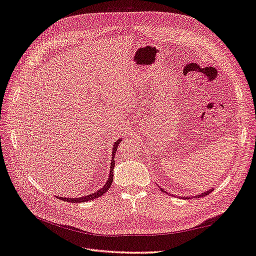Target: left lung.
I'll return each mask as SVG.
<instances>
[{
	"label": "left lung",
	"instance_id": "left-lung-1",
	"mask_svg": "<svg viewBox=\"0 0 256 256\" xmlns=\"http://www.w3.org/2000/svg\"><path fill=\"white\" fill-rule=\"evenodd\" d=\"M160 190H162V188H160ZM162 190V192H164V190ZM212 190H213V188H211L210 190H206V192H202V194H200V195H197L196 197H198V198H199V197H204V196H206V195H209V194H210V192H211ZM188 198H190V197H183V199H188Z\"/></svg>",
	"mask_w": 256,
	"mask_h": 256
}]
</instances>
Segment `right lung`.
<instances>
[{"mask_svg": "<svg viewBox=\"0 0 256 256\" xmlns=\"http://www.w3.org/2000/svg\"><path fill=\"white\" fill-rule=\"evenodd\" d=\"M120 139L117 140L114 145H113V152H112V160H111V166H110V176H108V181L106 183V185L103 186L102 188H100L99 190H96V192H92V194L90 195H87V196H84V197H80V198H66V197H59V199L64 200V202H72V204H78V202H89V200H94L96 198H98L100 196H102L104 192H106L108 190V188H111V184L113 182V169H114V166H115V162H114V157H115V153L117 150V148H118V144L120 143Z\"/></svg>", "mask_w": 256, "mask_h": 256, "instance_id": "add662e5", "label": "right lung"}]
</instances>
